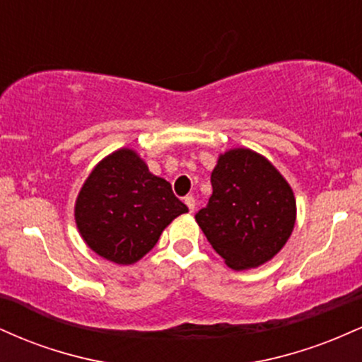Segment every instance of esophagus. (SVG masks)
Segmentation results:
<instances>
[{"label":"esophagus","instance_id":"1","mask_svg":"<svg viewBox=\"0 0 362 362\" xmlns=\"http://www.w3.org/2000/svg\"><path fill=\"white\" fill-rule=\"evenodd\" d=\"M184 202L187 204V207H189L190 213H194V209H195V199L192 197V195H187V197L184 199Z\"/></svg>","mask_w":362,"mask_h":362}]
</instances>
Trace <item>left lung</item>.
Listing matches in <instances>:
<instances>
[{"instance_id": "1", "label": "left lung", "mask_w": 362, "mask_h": 362, "mask_svg": "<svg viewBox=\"0 0 362 362\" xmlns=\"http://www.w3.org/2000/svg\"><path fill=\"white\" fill-rule=\"evenodd\" d=\"M211 184L195 221L224 264L248 271L274 259L296 223V199L279 170L260 153L233 148L219 155Z\"/></svg>"}]
</instances>
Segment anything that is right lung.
I'll use <instances>...</instances> for the list:
<instances>
[{
  "label": "right lung",
  "mask_w": 362,
  "mask_h": 362,
  "mask_svg": "<svg viewBox=\"0 0 362 362\" xmlns=\"http://www.w3.org/2000/svg\"><path fill=\"white\" fill-rule=\"evenodd\" d=\"M189 211L165 178L153 175L134 149L98 161L74 204L85 243L102 259L131 265L143 259L177 216Z\"/></svg>",
  "instance_id": "obj_1"
}]
</instances>
